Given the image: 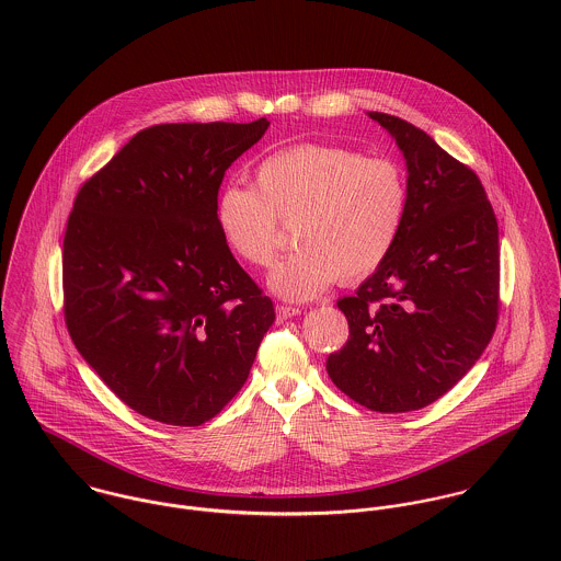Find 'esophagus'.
Segmentation results:
<instances>
[{"label": "esophagus", "instance_id": "1", "mask_svg": "<svg viewBox=\"0 0 561 561\" xmlns=\"http://www.w3.org/2000/svg\"><path fill=\"white\" fill-rule=\"evenodd\" d=\"M296 316H300V309H298V307H285V305L276 307V321H278V323L291 320V318H296Z\"/></svg>", "mask_w": 561, "mask_h": 561}]
</instances>
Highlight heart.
Returning <instances> with one entry per match:
<instances>
[{
	"label": "heart",
	"instance_id": "heart-1",
	"mask_svg": "<svg viewBox=\"0 0 561 561\" xmlns=\"http://www.w3.org/2000/svg\"><path fill=\"white\" fill-rule=\"evenodd\" d=\"M254 176L256 187L231 181L218 192L216 225L243 263L270 267L283 241L278 222H296L298 250L267 280L285 300L316 298L339 276L371 274L400 238L410 190L393 158L305 142L263 158Z\"/></svg>",
	"mask_w": 561,
	"mask_h": 561
}]
</instances>
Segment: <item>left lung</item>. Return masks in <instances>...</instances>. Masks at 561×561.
<instances>
[{
    "label": "left lung",
    "mask_w": 561,
    "mask_h": 561,
    "mask_svg": "<svg viewBox=\"0 0 561 561\" xmlns=\"http://www.w3.org/2000/svg\"><path fill=\"white\" fill-rule=\"evenodd\" d=\"M408 165V214L385 263L336 307L350 325L330 380L376 412L443 398L478 363L499 320V227L480 176L423 129L369 112Z\"/></svg>",
    "instance_id": "left-lung-1"
}]
</instances>
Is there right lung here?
<instances>
[{
	"label": "right lung",
	"mask_w": 561,
	"mask_h": 561,
	"mask_svg": "<svg viewBox=\"0 0 561 561\" xmlns=\"http://www.w3.org/2000/svg\"><path fill=\"white\" fill-rule=\"evenodd\" d=\"M267 127H147L76 196L62 245L65 321L83 360L147 419H214L274 323L272 300L216 225L227 168Z\"/></svg>",
	"instance_id": "add662e5"
}]
</instances>
